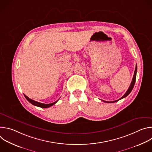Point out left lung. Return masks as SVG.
<instances>
[{
  "label": "left lung",
  "mask_w": 152,
  "mask_h": 152,
  "mask_svg": "<svg viewBox=\"0 0 152 152\" xmlns=\"http://www.w3.org/2000/svg\"><path fill=\"white\" fill-rule=\"evenodd\" d=\"M137 72V65H136L135 70V72H134V76H133V79H132V82H131V85H130L129 88H128V90H127V91H126V93L120 99L117 100H115V101H113V102H106V101H104V100H101L103 101V102H106V103H114V102H117V101H118V100H121V99H122L126 97V96H127L130 94V93H131V92L132 91V89H133V88H134V85H135V80H136Z\"/></svg>",
  "instance_id": "left-lung-1"
}]
</instances>
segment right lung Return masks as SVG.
<instances>
[{
	"instance_id": "right-lung-1",
	"label": "right lung",
	"mask_w": 152,
	"mask_h": 152,
	"mask_svg": "<svg viewBox=\"0 0 152 152\" xmlns=\"http://www.w3.org/2000/svg\"><path fill=\"white\" fill-rule=\"evenodd\" d=\"M24 96H25V98L28 100V101L29 102H30L31 104H32L34 105V106H38V107H42V108H48V107H49L53 106V105L55 104L58 101V100H59V99H58V100H56V102H53V103L46 104V103H39V102H36V101H35V100H32V99H29V98L28 96H26V95L24 94Z\"/></svg>"
}]
</instances>
